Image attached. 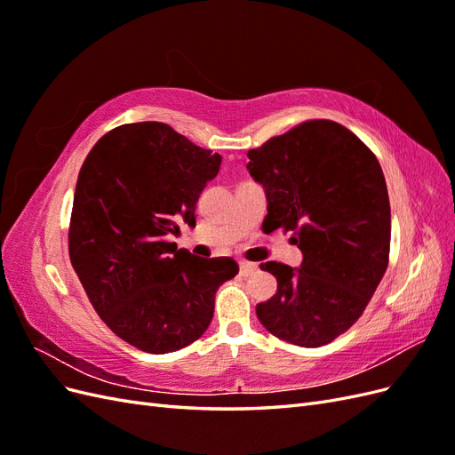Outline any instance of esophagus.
Wrapping results in <instances>:
<instances>
[{"instance_id":"esophagus-1","label":"esophagus","mask_w":455,"mask_h":455,"mask_svg":"<svg viewBox=\"0 0 455 455\" xmlns=\"http://www.w3.org/2000/svg\"><path fill=\"white\" fill-rule=\"evenodd\" d=\"M241 275L243 277H251V275H254L258 271V264H251V261H241Z\"/></svg>"}]
</instances>
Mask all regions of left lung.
<instances>
[{
  "mask_svg": "<svg viewBox=\"0 0 455 455\" xmlns=\"http://www.w3.org/2000/svg\"><path fill=\"white\" fill-rule=\"evenodd\" d=\"M266 189L264 231H292L299 267L266 261L277 294L256 306L267 332L299 347L330 343L359 319L387 269L391 206L376 156L341 127L316 119L251 149Z\"/></svg>",
  "mask_w": 455,
  "mask_h": 455,
  "instance_id": "8db88e82",
  "label": "left lung"
}]
</instances>
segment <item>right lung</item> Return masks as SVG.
<instances>
[{
    "mask_svg": "<svg viewBox=\"0 0 455 455\" xmlns=\"http://www.w3.org/2000/svg\"><path fill=\"white\" fill-rule=\"evenodd\" d=\"M222 156L169 125H121L94 144L81 167L70 224V259L92 307L114 334L163 355L199 339L218 286L239 273L233 258L176 249L178 222H196V203Z\"/></svg>",
    "mask_w": 455,
    "mask_h": 455,
    "instance_id": "1",
    "label": "right lung"
}]
</instances>
